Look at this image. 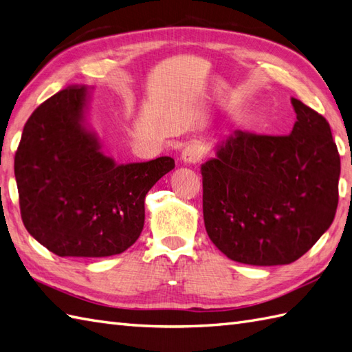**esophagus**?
Returning a JSON list of instances; mask_svg holds the SVG:
<instances>
[{
  "label": "esophagus",
  "instance_id": "esophagus-1",
  "mask_svg": "<svg viewBox=\"0 0 352 352\" xmlns=\"http://www.w3.org/2000/svg\"><path fill=\"white\" fill-rule=\"evenodd\" d=\"M203 158V147L199 143H190L185 146L181 153V160L185 164H196Z\"/></svg>",
  "mask_w": 352,
  "mask_h": 352
}]
</instances>
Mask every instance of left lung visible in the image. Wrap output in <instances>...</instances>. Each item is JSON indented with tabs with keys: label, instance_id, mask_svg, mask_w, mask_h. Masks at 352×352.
<instances>
[{
	"label": "left lung",
	"instance_id": "8db88e82",
	"mask_svg": "<svg viewBox=\"0 0 352 352\" xmlns=\"http://www.w3.org/2000/svg\"><path fill=\"white\" fill-rule=\"evenodd\" d=\"M291 102V134L235 131L200 167L208 236L235 262H295L334 220L340 156L330 124L301 100Z\"/></svg>",
	"mask_w": 352,
	"mask_h": 352
}]
</instances>
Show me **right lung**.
<instances>
[{"label": "right lung", "mask_w": 352, "mask_h": 352, "mask_svg": "<svg viewBox=\"0 0 352 352\" xmlns=\"http://www.w3.org/2000/svg\"><path fill=\"white\" fill-rule=\"evenodd\" d=\"M93 87L69 85L30 116L14 156L22 221L61 257L120 254L144 226V199L170 156L117 164L90 128Z\"/></svg>", "instance_id": "obj_1"}]
</instances>
